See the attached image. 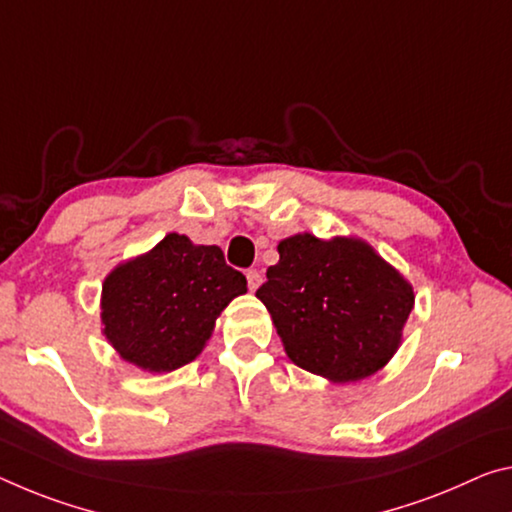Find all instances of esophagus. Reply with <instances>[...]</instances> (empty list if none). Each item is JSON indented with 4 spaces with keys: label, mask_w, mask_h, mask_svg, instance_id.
I'll return each mask as SVG.
<instances>
[{
    "label": "esophagus",
    "mask_w": 512,
    "mask_h": 512,
    "mask_svg": "<svg viewBox=\"0 0 512 512\" xmlns=\"http://www.w3.org/2000/svg\"><path fill=\"white\" fill-rule=\"evenodd\" d=\"M246 280H248V289L250 291H257V287L262 285V273H259L257 269H248L246 271Z\"/></svg>",
    "instance_id": "34e87169"
}]
</instances>
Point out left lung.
<instances>
[{
	"mask_svg": "<svg viewBox=\"0 0 512 512\" xmlns=\"http://www.w3.org/2000/svg\"><path fill=\"white\" fill-rule=\"evenodd\" d=\"M257 298L271 312L289 360L348 383L392 358L415 294L399 271L360 239L280 241Z\"/></svg>",
	"mask_w": 512,
	"mask_h": 512,
	"instance_id": "left-lung-1",
	"label": "left lung"
}]
</instances>
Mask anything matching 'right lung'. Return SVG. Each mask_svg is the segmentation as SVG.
I'll use <instances>...</instances> for the list:
<instances>
[{
    "label": "right lung",
    "instance_id": "right-lung-1",
    "mask_svg": "<svg viewBox=\"0 0 512 512\" xmlns=\"http://www.w3.org/2000/svg\"><path fill=\"white\" fill-rule=\"evenodd\" d=\"M246 278L218 246L168 234L148 255L118 266L102 287V323L120 358L145 371H175L196 360L216 316Z\"/></svg>",
    "mask_w": 512,
    "mask_h": 512
}]
</instances>
